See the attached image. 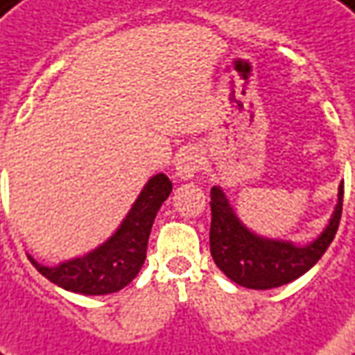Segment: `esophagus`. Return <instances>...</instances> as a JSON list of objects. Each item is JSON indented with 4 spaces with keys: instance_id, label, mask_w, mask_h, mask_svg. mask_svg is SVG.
I'll use <instances>...</instances> for the list:
<instances>
[{
    "instance_id": "esophagus-1",
    "label": "esophagus",
    "mask_w": 355,
    "mask_h": 355,
    "mask_svg": "<svg viewBox=\"0 0 355 355\" xmlns=\"http://www.w3.org/2000/svg\"><path fill=\"white\" fill-rule=\"evenodd\" d=\"M201 170V156L197 154V150H185L180 154L178 164H175V178L180 182H189L195 178V173Z\"/></svg>"
}]
</instances>
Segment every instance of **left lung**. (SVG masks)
I'll return each mask as SVG.
<instances>
[{"mask_svg": "<svg viewBox=\"0 0 355 355\" xmlns=\"http://www.w3.org/2000/svg\"><path fill=\"white\" fill-rule=\"evenodd\" d=\"M344 199V182L338 185V202L329 224L317 238L300 245L290 239L265 238L249 230L220 185L210 189V255L232 282L251 290H270L294 282L311 268L329 249L338 230Z\"/></svg>", "mask_w": 355, "mask_h": 355, "instance_id": "left-lung-1", "label": "left lung"}]
</instances>
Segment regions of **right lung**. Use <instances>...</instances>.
Here are the masks:
<instances>
[{
  "mask_svg": "<svg viewBox=\"0 0 355 355\" xmlns=\"http://www.w3.org/2000/svg\"><path fill=\"white\" fill-rule=\"evenodd\" d=\"M172 193L168 175L156 173L141 189L135 202L110 238L89 253L55 266L40 265L28 257L36 270L63 290L83 295H106L125 288L146 259L148 236L156 212Z\"/></svg>",
  "mask_w": 355,
  "mask_h": 355,
  "instance_id": "1",
  "label": "right lung"
}]
</instances>
